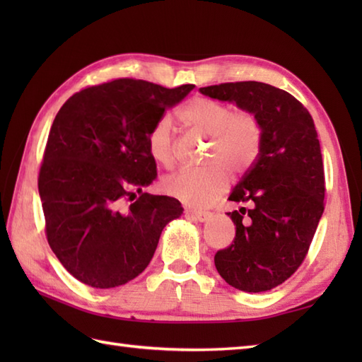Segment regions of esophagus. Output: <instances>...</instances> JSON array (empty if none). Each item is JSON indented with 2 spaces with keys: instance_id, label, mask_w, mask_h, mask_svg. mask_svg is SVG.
<instances>
[{
  "instance_id": "obj_1",
  "label": "esophagus",
  "mask_w": 362,
  "mask_h": 362,
  "mask_svg": "<svg viewBox=\"0 0 362 362\" xmlns=\"http://www.w3.org/2000/svg\"><path fill=\"white\" fill-rule=\"evenodd\" d=\"M185 214L188 218H193V219L201 221V222L206 221L211 216V213H209V211H199V210H189V209L185 210Z\"/></svg>"
}]
</instances>
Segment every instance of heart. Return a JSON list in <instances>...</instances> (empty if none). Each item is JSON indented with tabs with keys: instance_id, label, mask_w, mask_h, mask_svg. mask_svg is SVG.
I'll return each instance as SVG.
<instances>
[{
	"instance_id": "heart-1",
	"label": "heart",
	"mask_w": 362,
	"mask_h": 362,
	"mask_svg": "<svg viewBox=\"0 0 362 362\" xmlns=\"http://www.w3.org/2000/svg\"><path fill=\"white\" fill-rule=\"evenodd\" d=\"M179 119L193 132L210 136L206 152L210 165L180 169L163 179L165 193L191 206H206L224 193L230 169L235 175L249 171L258 158L263 141V126L250 110H235L232 105L211 98L196 96L179 110ZM151 157L158 165L171 168L175 161L173 122L163 117L153 122L146 138Z\"/></svg>"
}]
</instances>
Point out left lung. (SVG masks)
<instances>
[{
  "mask_svg": "<svg viewBox=\"0 0 362 362\" xmlns=\"http://www.w3.org/2000/svg\"><path fill=\"white\" fill-rule=\"evenodd\" d=\"M201 93L236 103L263 126L258 158L228 197L250 209L227 213L236 226L235 240L216 252L214 266L230 286L264 292L303 263L324 213L325 173L316 127L298 99L269 83L226 82Z\"/></svg>",
  "mask_w": 362,
  "mask_h": 362,
  "instance_id": "1",
  "label": "left lung"
}]
</instances>
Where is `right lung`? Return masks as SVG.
I'll use <instances>...</instances> for the list:
<instances>
[{"label":"right lung","mask_w":362,"mask_h":362,"mask_svg":"<svg viewBox=\"0 0 362 362\" xmlns=\"http://www.w3.org/2000/svg\"><path fill=\"white\" fill-rule=\"evenodd\" d=\"M193 83L175 88L121 78L90 86L60 107L38 173L45 233L74 279L109 289L140 275L180 202L143 193L157 165L149 129Z\"/></svg>","instance_id":"obj_1"}]
</instances>
